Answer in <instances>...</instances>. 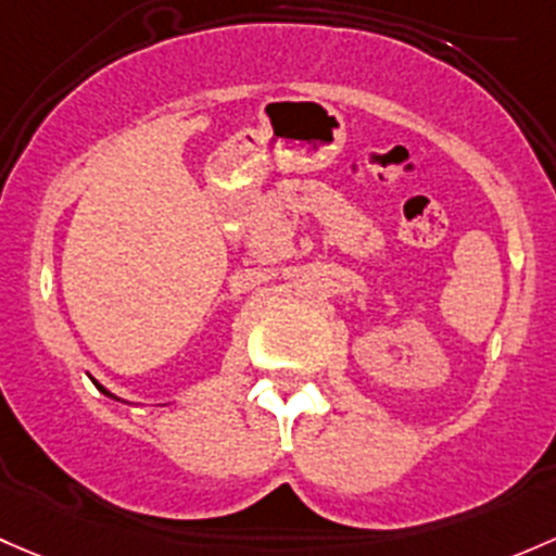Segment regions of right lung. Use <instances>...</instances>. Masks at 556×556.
<instances>
[{"instance_id":"right-lung-1","label":"right lung","mask_w":556,"mask_h":556,"mask_svg":"<svg viewBox=\"0 0 556 556\" xmlns=\"http://www.w3.org/2000/svg\"><path fill=\"white\" fill-rule=\"evenodd\" d=\"M96 386H98V389H101V391H103V394H109V391H106V389H103V386H101V383H96ZM109 396H111V394H109Z\"/></svg>"}]
</instances>
